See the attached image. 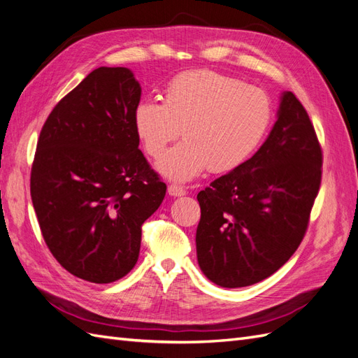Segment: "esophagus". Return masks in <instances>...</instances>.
Listing matches in <instances>:
<instances>
[{
  "instance_id": "1",
  "label": "esophagus",
  "mask_w": 358,
  "mask_h": 358,
  "mask_svg": "<svg viewBox=\"0 0 358 358\" xmlns=\"http://www.w3.org/2000/svg\"><path fill=\"white\" fill-rule=\"evenodd\" d=\"M167 191H169L170 196H173V197H182V196H185V194H187L185 189H183L179 185H175V183H171V185H169Z\"/></svg>"
}]
</instances>
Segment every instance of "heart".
I'll list each match as a JSON object with an SVG mask.
<instances>
[{
	"label": "heart",
	"instance_id": "heart-1",
	"mask_svg": "<svg viewBox=\"0 0 358 358\" xmlns=\"http://www.w3.org/2000/svg\"><path fill=\"white\" fill-rule=\"evenodd\" d=\"M270 116L263 90L218 71L192 70L170 80L164 103H140L134 127L152 158L164 155L180 133L187 137L157 166L166 178L187 182L208 167L221 173L243 164L262 142Z\"/></svg>",
	"mask_w": 358,
	"mask_h": 358
}]
</instances>
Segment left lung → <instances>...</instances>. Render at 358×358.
<instances>
[{"mask_svg": "<svg viewBox=\"0 0 358 358\" xmlns=\"http://www.w3.org/2000/svg\"><path fill=\"white\" fill-rule=\"evenodd\" d=\"M322 150L297 96L255 155L197 194V259L213 284L241 288L282 267L305 237L322 173Z\"/></svg>", "mask_w": 358, "mask_h": 358, "instance_id": "obj_1", "label": "left lung"}]
</instances>
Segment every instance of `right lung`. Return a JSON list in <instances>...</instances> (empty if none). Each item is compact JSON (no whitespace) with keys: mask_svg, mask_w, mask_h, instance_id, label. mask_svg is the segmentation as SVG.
<instances>
[{"mask_svg":"<svg viewBox=\"0 0 358 358\" xmlns=\"http://www.w3.org/2000/svg\"><path fill=\"white\" fill-rule=\"evenodd\" d=\"M142 88L131 70L100 67L53 107L37 142L31 199L49 251L94 284L124 278L142 225L166 196L134 127Z\"/></svg>","mask_w":358,"mask_h":358,"instance_id":"right-lung-1","label":"right lung"}]
</instances>
